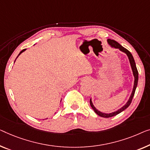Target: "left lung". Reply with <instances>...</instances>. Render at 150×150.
I'll return each instance as SVG.
<instances>
[{
    "instance_id": "1",
    "label": "left lung",
    "mask_w": 150,
    "mask_h": 150,
    "mask_svg": "<svg viewBox=\"0 0 150 150\" xmlns=\"http://www.w3.org/2000/svg\"><path fill=\"white\" fill-rule=\"evenodd\" d=\"M107 41H108V43L109 44V45H110L111 47H112V48H115L119 49L120 51H122V52H125L127 55V57H128L129 60V62H130L131 69H132L134 79H135V80H134V86H133L132 93H131V96H130V98H129V99L128 100V101H127V103L125 104L124 106L122 107V108L118 109V110H117V111L113 112L103 113V112H100L98 110H97V109L96 108V107L93 106V104L92 103V101H91V99H90V106H91V108H92L93 111H94L98 115H99L100 117H104V118H109V117H114V116L117 115L118 114L120 113L121 112H122L123 110H125V109L128 108V107L129 106V105L131 104V102H132L133 98L134 96V94H135V89H136V88H137V83H138V71H137V67H136L135 60H134L133 57L132 56V54H131V53L129 52L128 50H127L126 48H125L123 46H122L121 45H120V44H118L117 42H116L115 40L108 39V40H107Z\"/></svg>"
}]
</instances>
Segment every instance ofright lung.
Masks as SVG:
<instances>
[{"label":"right lung","mask_w":150,"mask_h":150,"mask_svg":"<svg viewBox=\"0 0 150 150\" xmlns=\"http://www.w3.org/2000/svg\"><path fill=\"white\" fill-rule=\"evenodd\" d=\"M25 50H26V49H23V50H21V52H20V53L19 54V55H18V56H17V57H19V56L20 54H21L22 52H24V51H25ZM17 58H16V59H17ZM15 60H16V59H15Z\"/></svg>","instance_id":"add662e5"}]
</instances>
